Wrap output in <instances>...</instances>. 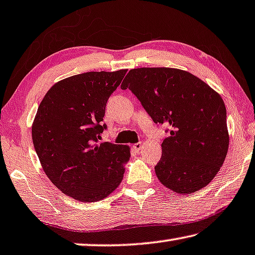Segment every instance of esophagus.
Segmentation results:
<instances>
[{"instance_id": "34e87169", "label": "esophagus", "mask_w": 255, "mask_h": 255, "mask_svg": "<svg viewBox=\"0 0 255 255\" xmlns=\"http://www.w3.org/2000/svg\"><path fill=\"white\" fill-rule=\"evenodd\" d=\"M142 146H143L142 142H136V143L133 144V148H134V150L139 151V150L142 149Z\"/></svg>"}]
</instances>
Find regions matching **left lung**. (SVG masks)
<instances>
[{"instance_id":"left-lung-1","label":"left lung","mask_w":255,"mask_h":255,"mask_svg":"<svg viewBox=\"0 0 255 255\" xmlns=\"http://www.w3.org/2000/svg\"><path fill=\"white\" fill-rule=\"evenodd\" d=\"M121 89L131 90L156 124L171 128L155 166L160 183L183 195L209 185L229 147L220 95L193 74L167 67L131 69Z\"/></svg>"}]
</instances>
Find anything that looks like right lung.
I'll list each match as a JSON object with an SVG mask.
<instances>
[{"mask_svg": "<svg viewBox=\"0 0 255 255\" xmlns=\"http://www.w3.org/2000/svg\"><path fill=\"white\" fill-rule=\"evenodd\" d=\"M128 70L88 72L51 87L32 127L43 171L58 189L80 202H97L120 186L130 147L99 143L108 98Z\"/></svg>", "mask_w": 255, "mask_h": 255, "instance_id": "obj_1", "label": "right lung"}]
</instances>
